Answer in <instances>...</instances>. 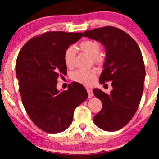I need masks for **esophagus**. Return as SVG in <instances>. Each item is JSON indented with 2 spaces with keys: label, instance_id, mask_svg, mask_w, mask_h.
<instances>
[{
  "label": "esophagus",
  "instance_id": "obj_1",
  "mask_svg": "<svg viewBox=\"0 0 159 159\" xmlns=\"http://www.w3.org/2000/svg\"><path fill=\"white\" fill-rule=\"evenodd\" d=\"M86 90H87L88 94H89V97L91 98L93 97V92H92V90L91 89H89V88H86Z\"/></svg>",
  "mask_w": 159,
  "mask_h": 159
}]
</instances>
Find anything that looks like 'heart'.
Here are the masks:
<instances>
[{
  "instance_id": "obj_1",
  "label": "heart",
  "mask_w": 159,
  "mask_h": 159,
  "mask_svg": "<svg viewBox=\"0 0 159 159\" xmlns=\"http://www.w3.org/2000/svg\"><path fill=\"white\" fill-rule=\"evenodd\" d=\"M80 49L91 57L93 62L99 64L102 61V57L99 54L101 46L99 42L94 40H84L80 44ZM75 48L70 46L67 48L64 54V62L68 68H72L74 66ZM97 71L94 68L89 70H77L71 74V79L85 85H90L94 82Z\"/></svg>"
}]
</instances>
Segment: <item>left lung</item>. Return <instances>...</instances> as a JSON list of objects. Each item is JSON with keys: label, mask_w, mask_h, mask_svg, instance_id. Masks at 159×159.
<instances>
[{"label": "left lung", "mask_w": 159, "mask_h": 159, "mask_svg": "<svg viewBox=\"0 0 159 159\" xmlns=\"http://www.w3.org/2000/svg\"><path fill=\"white\" fill-rule=\"evenodd\" d=\"M83 37L105 46L106 58L99 82H112L110 94L98 89L93 90L102 102V108L94 116L93 122L103 130H119L134 117L142 99L145 78L142 52L130 35L113 26L86 31Z\"/></svg>", "instance_id": "1"}]
</instances>
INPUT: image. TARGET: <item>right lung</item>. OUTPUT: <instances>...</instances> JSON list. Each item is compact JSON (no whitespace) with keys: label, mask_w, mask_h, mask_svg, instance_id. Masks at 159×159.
Listing matches in <instances>:
<instances>
[{"label":"right lung","mask_w":159,"mask_h":159,"mask_svg":"<svg viewBox=\"0 0 159 159\" xmlns=\"http://www.w3.org/2000/svg\"><path fill=\"white\" fill-rule=\"evenodd\" d=\"M83 33L46 32L30 39L17 56L15 70L23 107L33 123L48 134L63 132L73 120L74 110L88 98L83 85L57 89L59 76L67 74L65 52Z\"/></svg>","instance_id":"obj_1"}]
</instances>
